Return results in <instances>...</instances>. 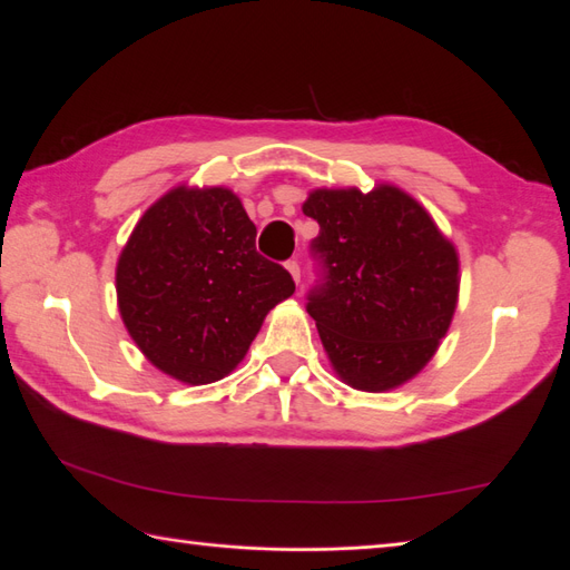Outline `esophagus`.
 I'll use <instances>...</instances> for the list:
<instances>
[{"label": "esophagus", "instance_id": "obj_1", "mask_svg": "<svg viewBox=\"0 0 570 570\" xmlns=\"http://www.w3.org/2000/svg\"><path fill=\"white\" fill-rule=\"evenodd\" d=\"M285 268L289 271V276L294 278V283H302V268H299V262L297 259H289L287 264H285Z\"/></svg>", "mask_w": 570, "mask_h": 570}]
</instances>
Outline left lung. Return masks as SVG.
Segmentation results:
<instances>
[{
	"mask_svg": "<svg viewBox=\"0 0 570 570\" xmlns=\"http://www.w3.org/2000/svg\"><path fill=\"white\" fill-rule=\"evenodd\" d=\"M304 215L317 283L306 311L334 372L357 391L383 393L435 355L459 302V255L438 224L393 185L374 191L315 189Z\"/></svg>",
	"mask_w": 570,
	"mask_h": 570,
	"instance_id": "1",
	"label": "left lung"
}]
</instances>
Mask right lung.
<instances>
[{"mask_svg":"<svg viewBox=\"0 0 570 570\" xmlns=\"http://www.w3.org/2000/svg\"><path fill=\"white\" fill-rule=\"evenodd\" d=\"M255 238L240 198L224 187H175L142 215L121 249L117 297L154 367L203 385L245 357L266 313L294 292Z\"/></svg>","mask_w":570,"mask_h":570,"instance_id":"1","label":"right lung"}]
</instances>
